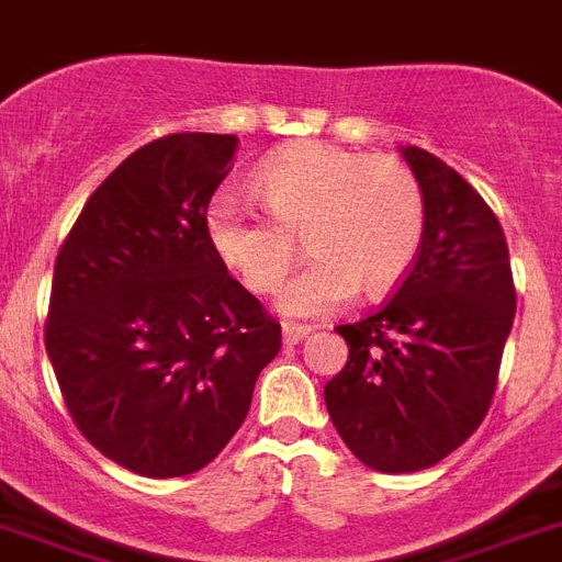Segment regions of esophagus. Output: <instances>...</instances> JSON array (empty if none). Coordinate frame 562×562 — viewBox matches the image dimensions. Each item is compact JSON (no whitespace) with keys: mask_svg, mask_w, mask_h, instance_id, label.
<instances>
[{"mask_svg":"<svg viewBox=\"0 0 562 562\" xmlns=\"http://www.w3.org/2000/svg\"><path fill=\"white\" fill-rule=\"evenodd\" d=\"M310 327H304V324H284L281 327V338H284V345H299V341H304V338L310 336Z\"/></svg>","mask_w":562,"mask_h":562,"instance_id":"esophagus-1","label":"esophagus"}]
</instances>
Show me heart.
I'll return each instance as SVG.
<instances>
[{"mask_svg": "<svg viewBox=\"0 0 562 562\" xmlns=\"http://www.w3.org/2000/svg\"><path fill=\"white\" fill-rule=\"evenodd\" d=\"M252 192L270 221L232 194L206 209V238L226 270L258 295L281 290V313L322 315L364 292L382 299L411 272L425 235V194L393 155H361L333 143L299 140L263 157Z\"/></svg>", "mask_w": 562, "mask_h": 562, "instance_id": "heart-1", "label": "heart"}]
</instances>
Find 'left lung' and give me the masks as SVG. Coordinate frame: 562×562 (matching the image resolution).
<instances>
[{
  "label": "left lung",
  "instance_id": "8db88e82",
  "mask_svg": "<svg viewBox=\"0 0 562 562\" xmlns=\"http://www.w3.org/2000/svg\"><path fill=\"white\" fill-rule=\"evenodd\" d=\"M402 157L425 194L419 255L379 313L336 327L350 356L324 387L338 437L382 474L437 465L480 428L517 310L488 203L425 148Z\"/></svg>",
  "mask_w": 562,
  "mask_h": 562
}]
</instances>
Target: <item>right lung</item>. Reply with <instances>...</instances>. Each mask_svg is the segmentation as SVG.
<instances>
[{
  "label": "right lung",
  "instance_id": "obj_1",
  "mask_svg": "<svg viewBox=\"0 0 562 562\" xmlns=\"http://www.w3.org/2000/svg\"><path fill=\"white\" fill-rule=\"evenodd\" d=\"M235 134H169L94 189L54 263L45 350L68 414L151 480L209 465L244 425L281 324L206 238Z\"/></svg>",
  "mask_w": 562,
  "mask_h": 562
}]
</instances>
